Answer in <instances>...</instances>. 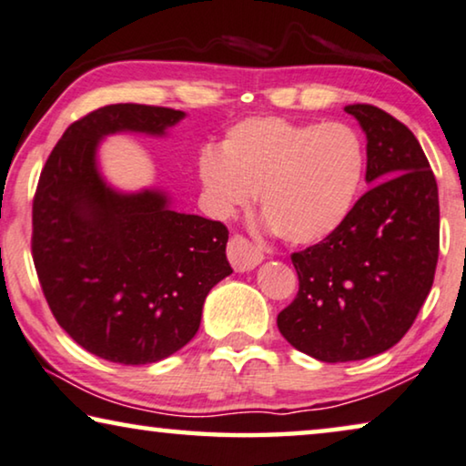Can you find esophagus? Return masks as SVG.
<instances>
[{
	"mask_svg": "<svg viewBox=\"0 0 466 466\" xmlns=\"http://www.w3.org/2000/svg\"><path fill=\"white\" fill-rule=\"evenodd\" d=\"M228 259H230L234 270L245 272L258 266L264 259V253L253 242H248V238H245L242 234H234L230 242H228Z\"/></svg>",
	"mask_w": 466,
	"mask_h": 466,
	"instance_id": "obj_1",
	"label": "esophagus"
}]
</instances>
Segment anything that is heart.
<instances>
[{"label":"heart","mask_w":466,"mask_h":466,"mask_svg":"<svg viewBox=\"0 0 466 466\" xmlns=\"http://www.w3.org/2000/svg\"><path fill=\"white\" fill-rule=\"evenodd\" d=\"M365 147L342 122H291L255 116L226 130L219 149L205 147L198 177L208 207L228 218L259 189L261 211L289 245L336 234L355 208Z\"/></svg>","instance_id":"b5f03b06"}]
</instances>
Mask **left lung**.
<instances>
[{"label":"left lung","instance_id":"1","mask_svg":"<svg viewBox=\"0 0 466 466\" xmlns=\"http://www.w3.org/2000/svg\"><path fill=\"white\" fill-rule=\"evenodd\" d=\"M344 111L365 130L371 187L336 234L291 255L299 289L277 319L293 349L325 363L395 346L429 296L439 258L437 181L414 133L373 105Z\"/></svg>","mask_w":466,"mask_h":466}]
</instances>
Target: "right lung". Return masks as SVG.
<instances>
[{
  "label": "right lung",
  "mask_w": 466,
  "mask_h": 466,
  "mask_svg": "<svg viewBox=\"0 0 466 466\" xmlns=\"http://www.w3.org/2000/svg\"><path fill=\"white\" fill-rule=\"evenodd\" d=\"M183 116L105 105L65 130L39 175L31 234L39 285L56 323L105 361L147 365L183 349L208 291L232 274L221 221L173 211L156 189L116 192L96 170L105 135H165Z\"/></svg>",
  "instance_id": "add662e5"
}]
</instances>
